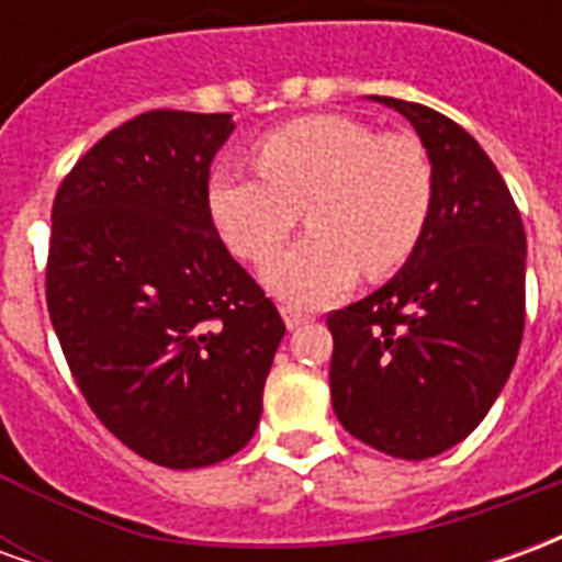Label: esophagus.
Segmentation results:
<instances>
[{
	"label": "esophagus",
	"instance_id": "1",
	"mask_svg": "<svg viewBox=\"0 0 562 562\" xmlns=\"http://www.w3.org/2000/svg\"><path fill=\"white\" fill-rule=\"evenodd\" d=\"M282 318H285V328L289 330L301 328V325H306V322H313L310 313H301V310H294V306H282Z\"/></svg>",
	"mask_w": 562,
	"mask_h": 562
}]
</instances>
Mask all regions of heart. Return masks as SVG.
Segmentation results:
<instances>
[{
  "label": "heart",
  "instance_id": "obj_1",
  "mask_svg": "<svg viewBox=\"0 0 562 562\" xmlns=\"http://www.w3.org/2000/svg\"><path fill=\"white\" fill-rule=\"evenodd\" d=\"M256 165L258 173H213L207 210L225 246L252 265L280 249L304 210L310 234L265 268V285L285 304H325L358 270L389 277L430 225L434 165L413 135L342 114L301 116L258 140Z\"/></svg>",
  "mask_w": 562,
  "mask_h": 562
}]
</instances>
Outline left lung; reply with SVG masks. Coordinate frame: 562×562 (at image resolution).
I'll return each mask as SVG.
<instances>
[{"mask_svg":"<svg viewBox=\"0 0 562 562\" xmlns=\"http://www.w3.org/2000/svg\"><path fill=\"white\" fill-rule=\"evenodd\" d=\"M373 102L413 123L436 198L401 273L328 316L330 403L355 439L424 460L482 424L515 367L527 234L506 180L467 128L424 104Z\"/></svg>","mask_w":562,"mask_h":562,"instance_id":"obj_1","label":"left lung"}]
</instances>
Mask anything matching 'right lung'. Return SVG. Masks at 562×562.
<instances>
[{
	"label": "right lung",
	"mask_w": 562,
	"mask_h": 562,
	"mask_svg": "<svg viewBox=\"0 0 562 562\" xmlns=\"http://www.w3.org/2000/svg\"><path fill=\"white\" fill-rule=\"evenodd\" d=\"M232 114L147 111L80 156L54 201L47 310L90 409L140 458L195 470L261 418L285 325L210 220Z\"/></svg>",
	"instance_id": "1"
}]
</instances>
